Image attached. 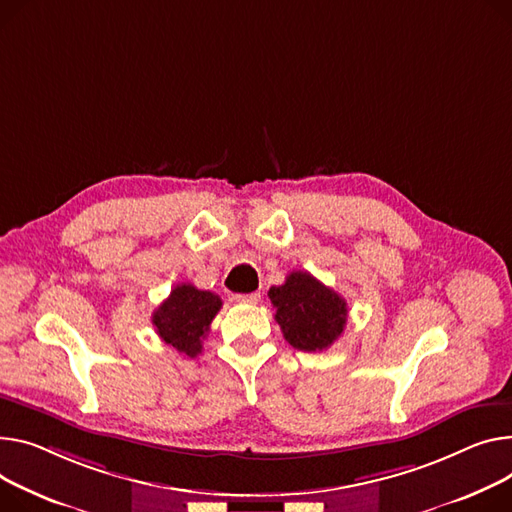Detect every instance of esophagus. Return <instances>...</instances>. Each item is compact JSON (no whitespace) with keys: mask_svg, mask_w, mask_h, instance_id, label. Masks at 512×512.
<instances>
[{"mask_svg":"<svg viewBox=\"0 0 512 512\" xmlns=\"http://www.w3.org/2000/svg\"><path fill=\"white\" fill-rule=\"evenodd\" d=\"M234 300L241 304H257L261 300L259 292H251V294H234Z\"/></svg>","mask_w":512,"mask_h":512,"instance_id":"esophagus-1","label":"esophagus"}]
</instances>
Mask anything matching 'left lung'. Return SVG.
Instances as JSON below:
<instances>
[{
  "label": "left lung",
  "instance_id": "obj_1",
  "mask_svg": "<svg viewBox=\"0 0 512 512\" xmlns=\"http://www.w3.org/2000/svg\"><path fill=\"white\" fill-rule=\"evenodd\" d=\"M286 342L302 352L327 350L344 333L348 304L309 271H292L282 286L267 292Z\"/></svg>",
  "mask_w": 512,
  "mask_h": 512
}]
</instances>
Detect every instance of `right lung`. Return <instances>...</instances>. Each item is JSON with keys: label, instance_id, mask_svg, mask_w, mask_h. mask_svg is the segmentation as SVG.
Returning <instances> with one entry per match:
<instances>
[{"label": "right lung", "instance_id": "right-lung-1", "mask_svg": "<svg viewBox=\"0 0 512 512\" xmlns=\"http://www.w3.org/2000/svg\"><path fill=\"white\" fill-rule=\"evenodd\" d=\"M222 309V298L193 284H179L152 315V325L162 342L181 354L195 358L201 354L210 323Z\"/></svg>", "mask_w": 512, "mask_h": 512}]
</instances>
